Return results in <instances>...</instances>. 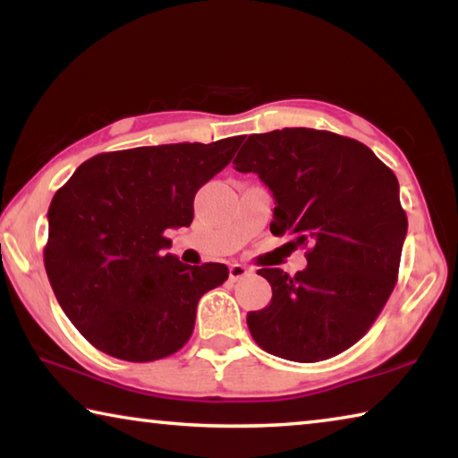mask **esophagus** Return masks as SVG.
Here are the masks:
<instances>
[{
	"mask_svg": "<svg viewBox=\"0 0 458 458\" xmlns=\"http://www.w3.org/2000/svg\"><path fill=\"white\" fill-rule=\"evenodd\" d=\"M230 278L232 281H240V278H244L246 275H250L252 270L248 268V267H244V265H238V262H234V265H230Z\"/></svg>",
	"mask_w": 458,
	"mask_h": 458,
	"instance_id": "esophagus-1",
	"label": "esophagus"
}]
</instances>
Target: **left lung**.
<instances>
[{
    "instance_id": "obj_1",
    "label": "left lung",
    "mask_w": 458,
    "mask_h": 458,
    "mask_svg": "<svg viewBox=\"0 0 458 458\" xmlns=\"http://www.w3.org/2000/svg\"><path fill=\"white\" fill-rule=\"evenodd\" d=\"M234 165L273 191L270 232L309 244L307 268L294 276L259 270L273 299L246 317L254 341L301 363L345 352L396 284L408 230L396 175L355 139L305 127L250 135Z\"/></svg>"
}]
</instances>
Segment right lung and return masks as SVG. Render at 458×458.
I'll list each match as a JSON object with an SVG mask.
<instances>
[{
  "mask_svg": "<svg viewBox=\"0 0 458 458\" xmlns=\"http://www.w3.org/2000/svg\"><path fill=\"white\" fill-rule=\"evenodd\" d=\"M242 137L100 153L54 193L44 265L62 311L97 350L127 361L185 345L201 294L228 267L165 252L190 226L196 191L230 164Z\"/></svg>",
  "mask_w": 458,
  "mask_h": 458,
  "instance_id": "1",
  "label": "right lung"
}]
</instances>
